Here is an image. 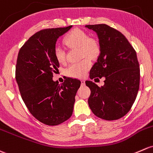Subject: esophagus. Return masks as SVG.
Masks as SVG:
<instances>
[{
  "label": "esophagus",
  "mask_w": 153,
  "mask_h": 153,
  "mask_svg": "<svg viewBox=\"0 0 153 153\" xmlns=\"http://www.w3.org/2000/svg\"><path fill=\"white\" fill-rule=\"evenodd\" d=\"M81 84L82 85H85V81H84V80H81Z\"/></svg>",
  "instance_id": "esophagus-1"
}]
</instances>
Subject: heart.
Returning a JSON list of instances; mask_svg holds the SVG:
<instances>
[{
	"label": "heart",
	"mask_w": 153,
	"mask_h": 153,
	"mask_svg": "<svg viewBox=\"0 0 153 153\" xmlns=\"http://www.w3.org/2000/svg\"><path fill=\"white\" fill-rule=\"evenodd\" d=\"M64 43L70 49H79L80 57L85 56L90 59H94L98 55L100 46L97 41L90 38L86 32L81 29H74L64 37ZM54 56L56 60L61 64L67 62V52L61 45H56L54 48ZM84 58L81 62L70 64L66 69V75L75 78H82L91 68V63L89 59Z\"/></svg>",
	"instance_id": "1"
}]
</instances>
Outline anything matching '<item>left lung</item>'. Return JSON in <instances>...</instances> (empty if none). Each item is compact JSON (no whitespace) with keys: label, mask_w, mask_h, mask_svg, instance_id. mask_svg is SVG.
I'll return each mask as SVG.
<instances>
[{"label":"left lung","mask_w":153,"mask_h":153,"mask_svg":"<svg viewBox=\"0 0 153 153\" xmlns=\"http://www.w3.org/2000/svg\"><path fill=\"white\" fill-rule=\"evenodd\" d=\"M85 26L97 33L100 51L89 77L94 80L105 77L101 86L86 81L91 90L88 103L99 118L118 120L131 110L139 89L140 68L136 52L119 30L105 24Z\"/></svg>","instance_id":"left-lung-1"}]
</instances>
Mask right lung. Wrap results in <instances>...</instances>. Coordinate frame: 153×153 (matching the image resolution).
Returning a JSON list of instances; mask_svg holds the SVG:
<instances>
[{"label": "right lung", "instance_id": "1", "mask_svg": "<svg viewBox=\"0 0 153 153\" xmlns=\"http://www.w3.org/2000/svg\"><path fill=\"white\" fill-rule=\"evenodd\" d=\"M47 28L36 32L22 46L16 64L15 78L23 102L36 120L58 125L72 114L75 97L81 86L67 78L59 84L53 81L59 62L54 56L57 39L72 28Z\"/></svg>", "mask_w": 153, "mask_h": 153}]
</instances>
